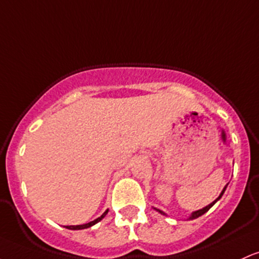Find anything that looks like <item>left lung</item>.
Instances as JSON below:
<instances>
[{
    "mask_svg": "<svg viewBox=\"0 0 259 259\" xmlns=\"http://www.w3.org/2000/svg\"><path fill=\"white\" fill-rule=\"evenodd\" d=\"M226 187H227V184H226L225 187H224L223 192L220 193V195H219V197H218L217 199H215V200L212 201V203H210L209 205H206V206H205V208H203V209H199V210H197V211H193L192 214H190L189 217H188V220H193V219H197V218H199V217H201V215H203V214H205V212L208 211V210H209L210 208H211V206L214 205V204L217 203L218 200H220V198L223 197V194H224V193H225V190H226ZM153 209H155L156 211H158V212H160V214H162V215H167L166 212H164V211H162V210H160V209H156V208H153Z\"/></svg>",
    "mask_w": 259,
    "mask_h": 259,
    "instance_id": "8db88e82",
    "label": "left lung"
}]
</instances>
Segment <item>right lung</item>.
<instances>
[{"mask_svg": "<svg viewBox=\"0 0 259 259\" xmlns=\"http://www.w3.org/2000/svg\"><path fill=\"white\" fill-rule=\"evenodd\" d=\"M108 214V210H106V211L103 212V214L101 215V217L99 218H97L96 219V220H93V221H91V223H87V224H83V225H76V226H66V229H70V230H83V229H88V227H91V226H93V225H96V224L97 223H99V221L102 220V219H103L104 217H106V215Z\"/></svg>", "mask_w": 259, "mask_h": 259, "instance_id": "add662e5", "label": "right lung"}]
</instances>
